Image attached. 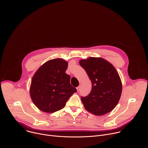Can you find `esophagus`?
Returning a JSON list of instances; mask_svg holds the SVG:
<instances>
[{
	"instance_id": "34e87169",
	"label": "esophagus",
	"mask_w": 148,
	"mask_h": 148,
	"mask_svg": "<svg viewBox=\"0 0 148 148\" xmlns=\"http://www.w3.org/2000/svg\"><path fill=\"white\" fill-rule=\"evenodd\" d=\"M79 90H80V87H79V86H78V87H77V91H79Z\"/></svg>"
}]
</instances>
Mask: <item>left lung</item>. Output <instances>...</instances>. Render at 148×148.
<instances>
[{"mask_svg": "<svg viewBox=\"0 0 148 148\" xmlns=\"http://www.w3.org/2000/svg\"><path fill=\"white\" fill-rule=\"evenodd\" d=\"M79 65L86 70L91 82V90L81 100L84 108L96 116L112 111L120 100L122 84L114 66L100 57L81 60Z\"/></svg>", "mask_w": 148, "mask_h": 148, "instance_id": "8db88e82", "label": "left lung"}]
</instances>
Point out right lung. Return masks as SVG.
Wrapping results in <instances>:
<instances>
[{
	"mask_svg": "<svg viewBox=\"0 0 148 148\" xmlns=\"http://www.w3.org/2000/svg\"><path fill=\"white\" fill-rule=\"evenodd\" d=\"M68 62L61 58L50 60L34 74L29 89L30 96L38 108L51 113L65 107L77 91L70 84V76L65 73Z\"/></svg>",
	"mask_w": 148,
	"mask_h": 148,
	"instance_id": "1",
	"label": "right lung"
}]
</instances>
